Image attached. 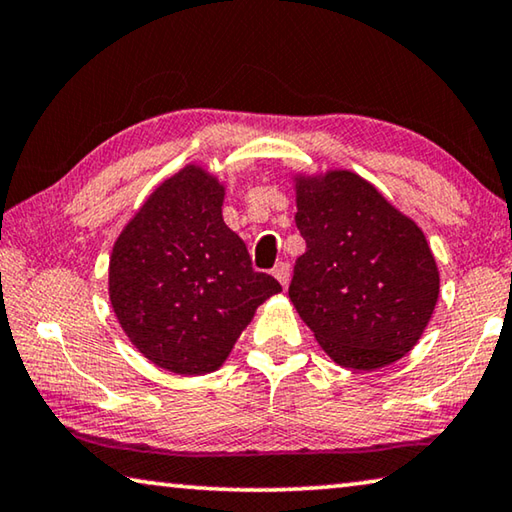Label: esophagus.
<instances>
[{
    "mask_svg": "<svg viewBox=\"0 0 512 512\" xmlns=\"http://www.w3.org/2000/svg\"><path fill=\"white\" fill-rule=\"evenodd\" d=\"M273 275H275V280H278V282H280V285L287 289V285H289V275H291V269H289V264H287V262H280V264H275V269H273Z\"/></svg>",
    "mask_w": 512,
    "mask_h": 512,
    "instance_id": "34e87169",
    "label": "esophagus"
}]
</instances>
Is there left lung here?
Segmentation results:
<instances>
[{"instance_id":"8db88e82","label":"left lung","mask_w":512,"mask_h":512,"mask_svg":"<svg viewBox=\"0 0 512 512\" xmlns=\"http://www.w3.org/2000/svg\"><path fill=\"white\" fill-rule=\"evenodd\" d=\"M296 259L289 300L339 367L373 371L417 346L440 296L433 250L410 216L346 168L294 173Z\"/></svg>"}]
</instances>
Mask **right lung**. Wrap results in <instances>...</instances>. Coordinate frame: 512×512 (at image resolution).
Returning <instances> with one entry per match:
<instances>
[{"instance_id":"obj_1","label":"right lung","mask_w":512,"mask_h":512,"mask_svg":"<svg viewBox=\"0 0 512 512\" xmlns=\"http://www.w3.org/2000/svg\"><path fill=\"white\" fill-rule=\"evenodd\" d=\"M225 184L186 164L154 189L113 243L109 300L145 360L205 376L227 355L280 282L253 271L246 243L223 221Z\"/></svg>"}]
</instances>
